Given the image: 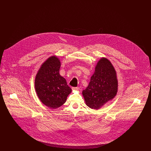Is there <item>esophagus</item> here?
I'll list each match as a JSON object with an SVG mask.
<instances>
[{
    "instance_id": "esophagus-1",
    "label": "esophagus",
    "mask_w": 151,
    "mask_h": 151,
    "mask_svg": "<svg viewBox=\"0 0 151 151\" xmlns=\"http://www.w3.org/2000/svg\"><path fill=\"white\" fill-rule=\"evenodd\" d=\"M73 91H78L79 90V88L78 87H73L72 88Z\"/></svg>"
}]
</instances>
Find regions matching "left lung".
Instances as JSON below:
<instances>
[{
    "mask_svg": "<svg viewBox=\"0 0 151 151\" xmlns=\"http://www.w3.org/2000/svg\"><path fill=\"white\" fill-rule=\"evenodd\" d=\"M118 87L116 72L113 65L108 59L102 57L98 61L90 82L82 94L89 108L99 110L115 97Z\"/></svg>",
    "mask_w": 151,
    "mask_h": 151,
    "instance_id": "1",
    "label": "left lung"
}]
</instances>
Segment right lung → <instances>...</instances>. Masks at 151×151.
<instances>
[{"mask_svg":"<svg viewBox=\"0 0 151 151\" xmlns=\"http://www.w3.org/2000/svg\"><path fill=\"white\" fill-rule=\"evenodd\" d=\"M60 59L55 55L47 58L41 65L35 80L36 94L41 102L50 109L63 105L72 90L66 80L60 75Z\"/></svg>","mask_w":151,"mask_h":151,"instance_id":"add662e5","label":"right lung"}]
</instances>
